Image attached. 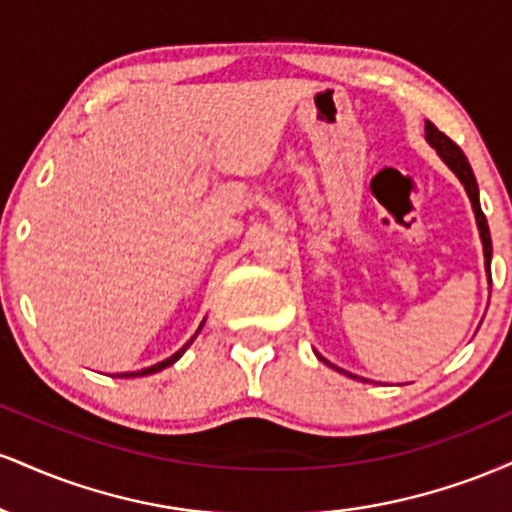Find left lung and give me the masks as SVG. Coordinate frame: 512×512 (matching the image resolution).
<instances>
[{
	"mask_svg": "<svg viewBox=\"0 0 512 512\" xmlns=\"http://www.w3.org/2000/svg\"><path fill=\"white\" fill-rule=\"evenodd\" d=\"M426 139H428V144H431L433 149L438 151L440 158H443V161L452 168V173L460 178L464 190H467L469 199H472L474 214H477V226H479V233H481V243H484L486 272L491 274V250H493L491 248V233H489V223H486V216H484V211H481V204H479V187H477V178H474V173H472V166H469L467 156L462 154L460 146L452 142L448 134L440 132V129L433 125V122H426ZM322 361H325V358H322Z\"/></svg>",
	"mask_w": 512,
	"mask_h": 512,
	"instance_id": "obj_1",
	"label": "left lung"
}]
</instances>
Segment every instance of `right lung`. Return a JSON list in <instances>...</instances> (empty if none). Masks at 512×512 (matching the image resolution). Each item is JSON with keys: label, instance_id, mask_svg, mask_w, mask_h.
<instances>
[{"label": "right lung", "instance_id": "add662e5", "mask_svg": "<svg viewBox=\"0 0 512 512\" xmlns=\"http://www.w3.org/2000/svg\"><path fill=\"white\" fill-rule=\"evenodd\" d=\"M199 330H202V325H199ZM199 330H197V332H199ZM192 339H195V337H192ZM192 339H190V342H187L185 346H182V349H180V351H175V354H173V356H170V358H166V361L156 363V366H151V368L137 370V373H122V375H120V378H134V375H151V373H158V370L168 368V366H170V363H175V361H178V358H180L182 354H185V349H187V346H190V344H192Z\"/></svg>", "mask_w": 512, "mask_h": 512}]
</instances>
